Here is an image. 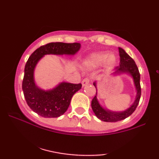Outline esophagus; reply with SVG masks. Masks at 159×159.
Segmentation results:
<instances>
[{
	"label": "esophagus",
	"instance_id": "34e87169",
	"mask_svg": "<svg viewBox=\"0 0 159 159\" xmlns=\"http://www.w3.org/2000/svg\"><path fill=\"white\" fill-rule=\"evenodd\" d=\"M90 79H89L88 77H86V78H84V79L82 80V86H86V85H88V84L90 83Z\"/></svg>",
	"mask_w": 159,
	"mask_h": 159
}]
</instances>
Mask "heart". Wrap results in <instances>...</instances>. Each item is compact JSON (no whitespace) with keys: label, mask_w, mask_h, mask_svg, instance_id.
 Wrapping results in <instances>:
<instances>
[{"label":"heart","mask_w":159,"mask_h":159,"mask_svg":"<svg viewBox=\"0 0 159 159\" xmlns=\"http://www.w3.org/2000/svg\"><path fill=\"white\" fill-rule=\"evenodd\" d=\"M104 62L106 67H111L116 64V57L114 54L108 55L106 53H93L86 57L82 61V64L84 67L88 69H93L101 66Z\"/></svg>","instance_id":"heart-1"}]
</instances>
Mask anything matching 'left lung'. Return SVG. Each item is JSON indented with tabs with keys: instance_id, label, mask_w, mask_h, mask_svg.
Segmentation results:
<instances>
[{
	"instance_id": "left-lung-1",
	"label": "left lung",
	"mask_w": 159,
	"mask_h": 159,
	"mask_svg": "<svg viewBox=\"0 0 159 159\" xmlns=\"http://www.w3.org/2000/svg\"><path fill=\"white\" fill-rule=\"evenodd\" d=\"M119 53L120 56V64L119 66H116L114 69V75H119L121 73H127L132 76L134 80V84L137 90V95L135 98V101L132 105L130 106L127 110L124 111H111L109 110H106L100 105L97 99V93L96 95L93 98L91 102V106L93 112L95 113L96 116L101 121H106V122H115L123 120L128 116H129L134 111H135L137 106H138L139 101H140L141 96V88H140V75L139 72L138 68L134 62V61L128 55L125 51V50L119 48ZM94 86L96 88V82L93 83Z\"/></svg>"
}]
</instances>
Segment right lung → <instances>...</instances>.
Listing matches in <instances>:
<instances>
[{
	"instance_id": "add662e5",
	"label": "right lung",
	"mask_w": 159,
	"mask_h": 159,
	"mask_svg": "<svg viewBox=\"0 0 159 159\" xmlns=\"http://www.w3.org/2000/svg\"><path fill=\"white\" fill-rule=\"evenodd\" d=\"M80 46L78 43H50L38 48L28 58L25 67L22 90L27 105L34 112L45 118H56L68 109L71 98L81 89L82 84L61 82L52 90H44L34 83V70L45 55H75Z\"/></svg>"
}]
</instances>
